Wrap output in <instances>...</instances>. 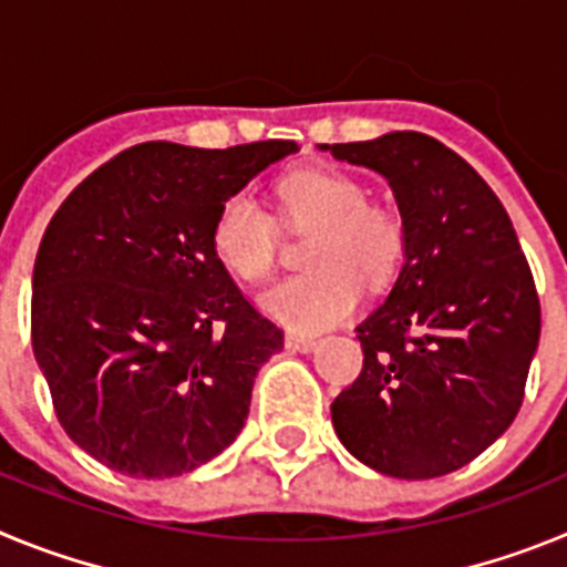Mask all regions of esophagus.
I'll return each mask as SVG.
<instances>
[{
  "mask_svg": "<svg viewBox=\"0 0 567 567\" xmlns=\"http://www.w3.org/2000/svg\"><path fill=\"white\" fill-rule=\"evenodd\" d=\"M284 346H287L289 352H312L315 346H318V340L315 338H303V334H287V338H284Z\"/></svg>",
  "mask_w": 567,
  "mask_h": 567,
  "instance_id": "esophagus-1",
  "label": "esophagus"
}]
</instances>
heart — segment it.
<instances>
[{
    "mask_svg": "<svg viewBox=\"0 0 567 567\" xmlns=\"http://www.w3.org/2000/svg\"><path fill=\"white\" fill-rule=\"evenodd\" d=\"M284 221L315 229L303 260L312 267L258 295L260 312L298 334L338 327L358 309L360 278L380 284L403 255V221L392 209L365 204L363 184L338 169H298L278 184ZM213 249L244 280L267 278L278 255V227L252 193H235L213 221Z\"/></svg>",
    "mask_w": 567,
    "mask_h": 567,
    "instance_id": "1",
    "label": "heart"
}]
</instances>
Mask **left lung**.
<instances>
[{"label":"left lung","mask_w":567,"mask_h":567,"mask_svg":"<svg viewBox=\"0 0 567 567\" xmlns=\"http://www.w3.org/2000/svg\"><path fill=\"white\" fill-rule=\"evenodd\" d=\"M389 182L403 267L360 323L363 372L334 398L346 452L400 480L463 468L514 423L539 346V298L494 189L425 133L320 144Z\"/></svg>","instance_id":"8db88e82"}]
</instances>
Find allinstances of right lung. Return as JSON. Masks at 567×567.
<instances>
[{
  "label": "right lung",
  "instance_id": "add662e5",
  "mask_svg": "<svg viewBox=\"0 0 567 567\" xmlns=\"http://www.w3.org/2000/svg\"><path fill=\"white\" fill-rule=\"evenodd\" d=\"M295 142H147L90 173L50 218L30 298L33 354L68 437L130 477H178L244 429L284 332L213 249V221Z\"/></svg>",
  "mask_w": 567,
  "mask_h": 567
}]
</instances>
